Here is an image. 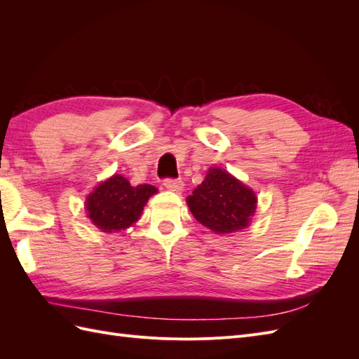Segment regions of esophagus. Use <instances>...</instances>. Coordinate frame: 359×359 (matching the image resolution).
Instances as JSON below:
<instances>
[{
	"label": "esophagus",
	"instance_id": "esophagus-1",
	"mask_svg": "<svg viewBox=\"0 0 359 359\" xmlns=\"http://www.w3.org/2000/svg\"><path fill=\"white\" fill-rule=\"evenodd\" d=\"M163 186H165L168 190L173 191V193H181L184 191V182L181 180H172V178H168L163 181Z\"/></svg>",
	"mask_w": 359,
	"mask_h": 359
}]
</instances>
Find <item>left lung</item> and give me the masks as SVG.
Wrapping results in <instances>:
<instances>
[{
    "instance_id": "1",
    "label": "left lung",
    "mask_w": 359,
    "mask_h": 359,
    "mask_svg": "<svg viewBox=\"0 0 359 359\" xmlns=\"http://www.w3.org/2000/svg\"><path fill=\"white\" fill-rule=\"evenodd\" d=\"M256 202L252 189L220 168H211L187 198L194 219L215 233H232L247 227Z\"/></svg>"
}]
</instances>
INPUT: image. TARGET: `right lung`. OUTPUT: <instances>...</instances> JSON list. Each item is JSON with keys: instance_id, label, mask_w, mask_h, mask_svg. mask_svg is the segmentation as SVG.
Masks as SVG:
<instances>
[{"instance_id": "obj_1", "label": "right lung", "mask_w": 359, "mask_h": 359, "mask_svg": "<svg viewBox=\"0 0 359 359\" xmlns=\"http://www.w3.org/2000/svg\"><path fill=\"white\" fill-rule=\"evenodd\" d=\"M157 193L149 184L133 187L124 177L114 175L88 194L85 208L102 232H119L139 220L148 199Z\"/></svg>"}]
</instances>
